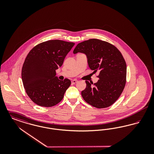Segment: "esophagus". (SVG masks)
<instances>
[{"label":"esophagus","instance_id":"1","mask_svg":"<svg viewBox=\"0 0 154 154\" xmlns=\"http://www.w3.org/2000/svg\"><path fill=\"white\" fill-rule=\"evenodd\" d=\"M77 82H78V81L77 80H73L72 81V84H75Z\"/></svg>","mask_w":154,"mask_h":154}]
</instances>
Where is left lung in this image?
<instances>
[{"label": "left lung", "instance_id": "obj_1", "mask_svg": "<svg viewBox=\"0 0 154 154\" xmlns=\"http://www.w3.org/2000/svg\"><path fill=\"white\" fill-rule=\"evenodd\" d=\"M84 53L88 66L95 73L99 72L98 81L92 86L86 81L87 87L81 92L84 100L97 109L111 106L123 92L126 84V64L116 47L96 38L89 39L77 45L74 54Z\"/></svg>", "mask_w": 154, "mask_h": 154}]
</instances>
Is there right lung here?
Instances as JSON below:
<instances>
[{
	"instance_id": "obj_1",
	"label": "right lung",
	"mask_w": 154,
	"mask_h": 154,
	"mask_svg": "<svg viewBox=\"0 0 154 154\" xmlns=\"http://www.w3.org/2000/svg\"><path fill=\"white\" fill-rule=\"evenodd\" d=\"M74 43L51 40L37 44L28 53L23 64L22 82L30 99L37 105L50 107L60 102L70 80H59L56 70L62 65Z\"/></svg>"
}]
</instances>
